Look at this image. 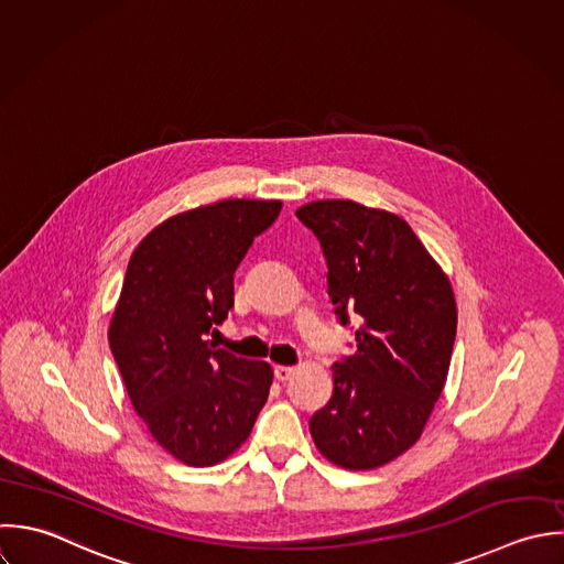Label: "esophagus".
Returning a JSON list of instances; mask_svg holds the SVG:
<instances>
[{"instance_id":"1","label":"esophagus","mask_w":564,"mask_h":564,"mask_svg":"<svg viewBox=\"0 0 564 564\" xmlns=\"http://www.w3.org/2000/svg\"><path fill=\"white\" fill-rule=\"evenodd\" d=\"M273 375L278 380H289L291 376L295 375V368H289V366H275V370H273Z\"/></svg>"}]
</instances>
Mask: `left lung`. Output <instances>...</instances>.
Wrapping results in <instances>:
<instances>
[{
  "instance_id": "8db88e82",
  "label": "left lung",
  "mask_w": 564,
  "mask_h": 564,
  "mask_svg": "<svg viewBox=\"0 0 564 564\" xmlns=\"http://www.w3.org/2000/svg\"><path fill=\"white\" fill-rule=\"evenodd\" d=\"M295 214L324 249L341 326L350 315L359 319L357 350L333 366V398L311 417V435L341 468H378L420 440L444 389L455 295L400 216L341 198L313 200Z\"/></svg>"
}]
</instances>
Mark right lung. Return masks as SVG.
Listing matches in <instances>:
<instances>
[{"label":"right lung","instance_id":"obj_1","mask_svg":"<svg viewBox=\"0 0 564 564\" xmlns=\"http://www.w3.org/2000/svg\"><path fill=\"white\" fill-rule=\"evenodd\" d=\"M280 200L227 198L158 225L133 251L109 346L155 442L188 466L227 459L251 433L273 370L216 350L207 335L234 306V273Z\"/></svg>","mask_w":564,"mask_h":564}]
</instances>
